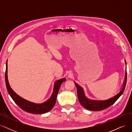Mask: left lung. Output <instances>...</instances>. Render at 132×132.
Here are the masks:
<instances>
[{"mask_svg": "<svg viewBox=\"0 0 132 132\" xmlns=\"http://www.w3.org/2000/svg\"><path fill=\"white\" fill-rule=\"evenodd\" d=\"M127 79V74L126 73L125 83H124V85L122 90L119 92L117 95L114 96V97L105 101L90 100L87 98L85 97L84 93V91L82 87L79 86L77 84L75 83V85L76 87H77V95H78V97L79 102L80 103V104L84 107L86 109L90 110V111H101L104 109H106L107 108L111 106L112 105H113L123 93L124 90L125 89L126 85Z\"/></svg>", "mask_w": 132, "mask_h": 132, "instance_id": "left-lung-1", "label": "left lung"}]
</instances>
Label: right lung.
<instances>
[{
  "instance_id": "1",
  "label": "right lung",
  "mask_w": 132,
  "mask_h": 132,
  "mask_svg": "<svg viewBox=\"0 0 132 132\" xmlns=\"http://www.w3.org/2000/svg\"><path fill=\"white\" fill-rule=\"evenodd\" d=\"M7 61L6 62V70H5V84L7 91L10 95L11 97L13 98L14 101L15 102L19 107H20L22 110L25 111L27 112L33 113V114H43L45 113L51 111L53 109L55 102H56L57 96L61 84L63 81L65 80V78H63L55 82L54 86L53 93L52 95L50 98L46 102L42 103H35L31 102L29 101L20 97L19 95L16 94L15 92L11 89L9 84L7 80Z\"/></svg>"
}]
</instances>
